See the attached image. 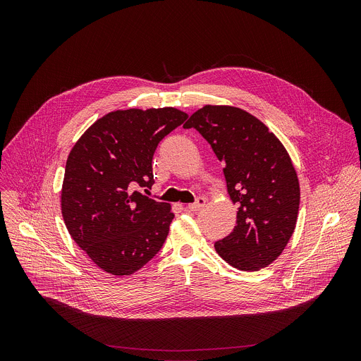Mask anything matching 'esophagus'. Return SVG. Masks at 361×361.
Masks as SVG:
<instances>
[{
	"label": "esophagus",
	"instance_id": "obj_1",
	"mask_svg": "<svg viewBox=\"0 0 361 361\" xmlns=\"http://www.w3.org/2000/svg\"><path fill=\"white\" fill-rule=\"evenodd\" d=\"M204 205H205V200L202 197H200V198H197L195 202L187 205V210H190V212H200L204 207Z\"/></svg>",
	"mask_w": 361,
	"mask_h": 361
}]
</instances>
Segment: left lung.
<instances>
[{
  "label": "left lung",
  "mask_w": 361,
  "mask_h": 361,
  "mask_svg": "<svg viewBox=\"0 0 361 361\" xmlns=\"http://www.w3.org/2000/svg\"><path fill=\"white\" fill-rule=\"evenodd\" d=\"M194 127L224 164L237 224L214 244L224 262L241 271H259L290 241L300 205L297 171L283 142L252 114L233 106L207 104L184 128Z\"/></svg>",
  "instance_id": "obj_1"
}]
</instances>
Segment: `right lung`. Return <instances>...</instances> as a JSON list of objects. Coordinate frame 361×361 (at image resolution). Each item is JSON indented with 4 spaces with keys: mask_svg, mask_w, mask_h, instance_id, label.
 Masks as SVG:
<instances>
[{
    "mask_svg": "<svg viewBox=\"0 0 361 361\" xmlns=\"http://www.w3.org/2000/svg\"><path fill=\"white\" fill-rule=\"evenodd\" d=\"M187 117L174 107L116 110L90 126L71 148L63 219L73 240L106 273L130 276L163 247L174 219L171 205L137 188H151L154 151Z\"/></svg>",
    "mask_w": 361,
    "mask_h": 361,
    "instance_id": "right-lung-1",
    "label": "right lung"
}]
</instances>
